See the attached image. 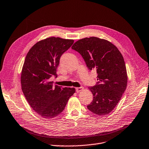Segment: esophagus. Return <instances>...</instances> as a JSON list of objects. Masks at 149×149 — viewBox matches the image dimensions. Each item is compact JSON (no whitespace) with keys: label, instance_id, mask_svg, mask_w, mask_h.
Listing matches in <instances>:
<instances>
[{"label":"esophagus","instance_id":"34e87169","mask_svg":"<svg viewBox=\"0 0 149 149\" xmlns=\"http://www.w3.org/2000/svg\"><path fill=\"white\" fill-rule=\"evenodd\" d=\"M84 89V87L82 86H81V87H78V88H75V90H76V92L78 93L79 92H81V91H82Z\"/></svg>","mask_w":149,"mask_h":149}]
</instances>
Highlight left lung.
<instances>
[{
    "instance_id": "obj_1",
    "label": "left lung",
    "mask_w": 149,
    "mask_h": 149,
    "mask_svg": "<svg viewBox=\"0 0 149 149\" xmlns=\"http://www.w3.org/2000/svg\"><path fill=\"white\" fill-rule=\"evenodd\" d=\"M71 48L82 56L89 70L95 69L97 73L99 82L88 87L93 97L88 109L97 115L109 113L127 86V75L121 53L110 41L95 37L80 39Z\"/></svg>"
}]
</instances>
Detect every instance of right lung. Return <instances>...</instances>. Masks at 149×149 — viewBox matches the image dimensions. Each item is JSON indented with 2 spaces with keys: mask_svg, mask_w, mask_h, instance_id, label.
I'll return each mask as SVG.
<instances>
[{
  "mask_svg": "<svg viewBox=\"0 0 149 149\" xmlns=\"http://www.w3.org/2000/svg\"><path fill=\"white\" fill-rule=\"evenodd\" d=\"M74 41L52 37L36 42L26 57L21 73L22 89L29 104L40 116L52 119L64 109L74 88L53 86L49 79L57 77L62 54Z\"/></svg>",
  "mask_w": 149,
  "mask_h": 149,
  "instance_id": "1",
  "label": "right lung"
}]
</instances>
